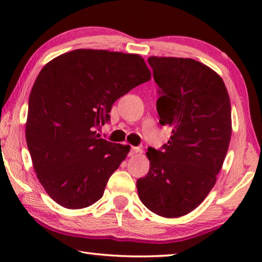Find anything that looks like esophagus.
Listing matches in <instances>:
<instances>
[{"label":"esophagus","mask_w":262,"mask_h":262,"mask_svg":"<svg viewBox=\"0 0 262 262\" xmlns=\"http://www.w3.org/2000/svg\"><path fill=\"white\" fill-rule=\"evenodd\" d=\"M140 152H143V149H141L140 147H134V146H132L128 155H130V157H134V155H136L137 153H140Z\"/></svg>","instance_id":"34e87169"}]
</instances>
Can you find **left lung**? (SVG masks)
Wrapping results in <instances>:
<instances>
[{
	"label": "left lung",
	"mask_w": 262,
	"mask_h": 262,
	"mask_svg": "<svg viewBox=\"0 0 262 262\" xmlns=\"http://www.w3.org/2000/svg\"><path fill=\"white\" fill-rule=\"evenodd\" d=\"M160 87V124L171 127L162 149L148 148L141 203L160 216L189 214L216 183L231 138V105L222 78L192 58L148 57Z\"/></svg>",
	"instance_id": "1"
}]
</instances>
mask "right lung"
I'll use <instances>...</instances> for the list:
<instances>
[{
    "label": "right lung",
    "instance_id": "right-lung-1",
    "mask_svg": "<svg viewBox=\"0 0 262 262\" xmlns=\"http://www.w3.org/2000/svg\"><path fill=\"white\" fill-rule=\"evenodd\" d=\"M150 79L138 54L77 49L59 55L32 87L26 143L41 185L55 203L80 209L96 203L130 146L99 138L113 103Z\"/></svg>",
    "mask_w": 262,
    "mask_h": 262
}]
</instances>
